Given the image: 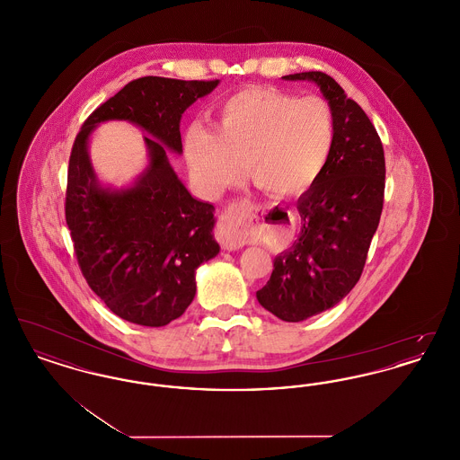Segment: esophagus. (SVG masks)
I'll return each mask as SVG.
<instances>
[{
    "label": "esophagus",
    "mask_w": 460,
    "mask_h": 460,
    "mask_svg": "<svg viewBox=\"0 0 460 460\" xmlns=\"http://www.w3.org/2000/svg\"><path fill=\"white\" fill-rule=\"evenodd\" d=\"M250 216H253V205H250L248 201H240L236 205H231L227 210H224L216 231V236L224 250H229V252L240 250L244 244L240 224Z\"/></svg>",
    "instance_id": "1"
}]
</instances>
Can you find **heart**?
Wrapping results in <instances>:
<instances>
[{"label":"heart","instance_id":"1","mask_svg":"<svg viewBox=\"0 0 460 460\" xmlns=\"http://www.w3.org/2000/svg\"><path fill=\"white\" fill-rule=\"evenodd\" d=\"M216 129L191 126L184 154L198 188L217 197L234 184L243 165L272 197H293L317 179L334 143V119L317 96L272 88L244 89L220 107Z\"/></svg>","mask_w":460,"mask_h":460}]
</instances>
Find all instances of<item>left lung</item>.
<instances>
[{
  "instance_id": "obj_1",
  "label": "left lung",
  "mask_w": 460,
  "mask_h": 460,
  "mask_svg": "<svg viewBox=\"0 0 460 460\" xmlns=\"http://www.w3.org/2000/svg\"><path fill=\"white\" fill-rule=\"evenodd\" d=\"M285 81L315 83L334 119V143L317 179L296 201L298 240L274 259L259 304L300 323L341 302L360 279L385 198V152L369 117L324 72Z\"/></svg>"
}]
</instances>
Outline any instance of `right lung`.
Listing matches in <instances>:
<instances>
[{"label":"right lung","mask_w":460,"mask_h":460,"mask_svg":"<svg viewBox=\"0 0 460 460\" xmlns=\"http://www.w3.org/2000/svg\"><path fill=\"white\" fill-rule=\"evenodd\" d=\"M219 81L141 77L94 110L68 160L66 220L83 276L110 310L132 324L160 328L184 314L198 267L219 253L214 205L191 197L169 162L182 154L181 117ZM128 119L148 131L149 165L129 189L102 187L88 136L102 121Z\"/></svg>","instance_id":"right-lung-1"}]
</instances>
